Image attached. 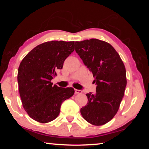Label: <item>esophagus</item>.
<instances>
[{"mask_svg": "<svg viewBox=\"0 0 149 149\" xmlns=\"http://www.w3.org/2000/svg\"><path fill=\"white\" fill-rule=\"evenodd\" d=\"M82 93V91L81 90H78V89H75V94H81Z\"/></svg>", "mask_w": 149, "mask_h": 149, "instance_id": "obj_1", "label": "esophagus"}]
</instances>
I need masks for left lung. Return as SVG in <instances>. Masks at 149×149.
<instances>
[{
	"label": "left lung",
	"instance_id": "8db88e82",
	"mask_svg": "<svg viewBox=\"0 0 149 149\" xmlns=\"http://www.w3.org/2000/svg\"><path fill=\"white\" fill-rule=\"evenodd\" d=\"M75 51L92 72L97 85L95 94H86L88 102L81 108V114L92 125L106 124L116 114L124 95V64L112 45L99 39L76 41Z\"/></svg>",
	"mask_w": 149,
	"mask_h": 149
}]
</instances>
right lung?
I'll return each instance as SVG.
<instances>
[{"instance_id": "obj_1", "label": "right lung", "mask_w": 149, "mask_h": 149, "mask_svg": "<svg viewBox=\"0 0 149 149\" xmlns=\"http://www.w3.org/2000/svg\"><path fill=\"white\" fill-rule=\"evenodd\" d=\"M74 49V41H47L35 47L20 63L19 95L24 110L33 120L45 123L56 119L62 103L74 95V88L53 85L51 80Z\"/></svg>"}]
</instances>
